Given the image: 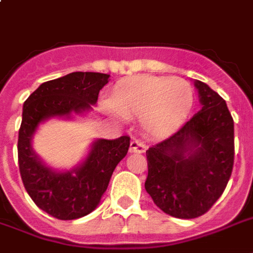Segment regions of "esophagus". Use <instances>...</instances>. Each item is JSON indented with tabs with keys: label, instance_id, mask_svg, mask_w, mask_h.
<instances>
[{
	"label": "esophagus",
	"instance_id": "1",
	"mask_svg": "<svg viewBox=\"0 0 253 253\" xmlns=\"http://www.w3.org/2000/svg\"><path fill=\"white\" fill-rule=\"evenodd\" d=\"M131 152H138V154H143L146 151V144L142 142L140 139H132V142L130 144Z\"/></svg>",
	"mask_w": 253,
	"mask_h": 253
}]
</instances>
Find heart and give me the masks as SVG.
Returning <instances> with one entry per match:
<instances>
[{"label": "heart", "mask_w": 253, "mask_h": 253, "mask_svg": "<svg viewBox=\"0 0 253 253\" xmlns=\"http://www.w3.org/2000/svg\"><path fill=\"white\" fill-rule=\"evenodd\" d=\"M109 101L119 114L140 117L147 134L164 136L188 118L194 91L184 79L140 75L119 81Z\"/></svg>", "instance_id": "b5f03b06"}]
</instances>
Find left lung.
Wrapping results in <instances>:
<instances>
[{"mask_svg": "<svg viewBox=\"0 0 253 253\" xmlns=\"http://www.w3.org/2000/svg\"><path fill=\"white\" fill-rule=\"evenodd\" d=\"M202 110L147 150V193L163 211L181 219L208 212L227 186L234 167V119L226 101L196 81Z\"/></svg>", "mask_w": 253, "mask_h": 253, "instance_id": "obj_1", "label": "left lung"}]
</instances>
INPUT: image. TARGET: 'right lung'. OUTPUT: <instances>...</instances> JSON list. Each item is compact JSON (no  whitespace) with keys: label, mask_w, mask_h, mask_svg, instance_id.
<instances>
[{"label":"right lung","mask_w":253,"mask_h":253,"mask_svg":"<svg viewBox=\"0 0 253 253\" xmlns=\"http://www.w3.org/2000/svg\"><path fill=\"white\" fill-rule=\"evenodd\" d=\"M107 79L105 73H69L43 83L23 105L18 134L19 173L35 205L57 219H77L97 208L115 167L127 155L130 136L99 139L81 167L67 173L52 172L39 162L31 148V136L38 125L49 117L89 110Z\"/></svg>","instance_id":"obj_1"}]
</instances>
